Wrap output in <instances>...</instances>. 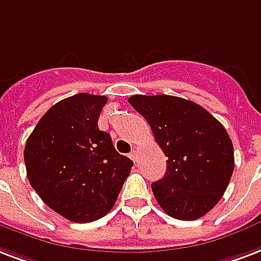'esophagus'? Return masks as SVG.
Returning <instances> with one entry per match:
<instances>
[{
  "instance_id": "obj_1",
  "label": "esophagus",
  "mask_w": 261,
  "mask_h": 261,
  "mask_svg": "<svg viewBox=\"0 0 261 261\" xmlns=\"http://www.w3.org/2000/svg\"><path fill=\"white\" fill-rule=\"evenodd\" d=\"M137 156H138V153H137V150H131L130 159H131V160H133V162H137Z\"/></svg>"
}]
</instances>
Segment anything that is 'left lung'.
<instances>
[{"instance_id":"1","label":"left lung","mask_w":261,"mask_h":261,"mask_svg":"<svg viewBox=\"0 0 261 261\" xmlns=\"http://www.w3.org/2000/svg\"><path fill=\"white\" fill-rule=\"evenodd\" d=\"M167 157V172L152 184L159 205L179 220L210 212L227 189L234 149L227 131L201 105L174 95H131Z\"/></svg>"}]
</instances>
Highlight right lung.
Wrapping results in <instances>:
<instances>
[{"instance_id": "right-lung-1", "label": "right lung", "mask_w": 261, "mask_h": 261, "mask_svg": "<svg viewBox=\"0 0 261 261\" xmlns=\"http://www.w3.org/2000/svg\"><path fill=\"white\" fill-rule=\"evenodd\" d=\"M107 101L105 95L87 93L61 99L41 117L25 142L33 189L49 208L75 223L108 214L134 164L98 128Z\"/></svg>"}]
</instances>
